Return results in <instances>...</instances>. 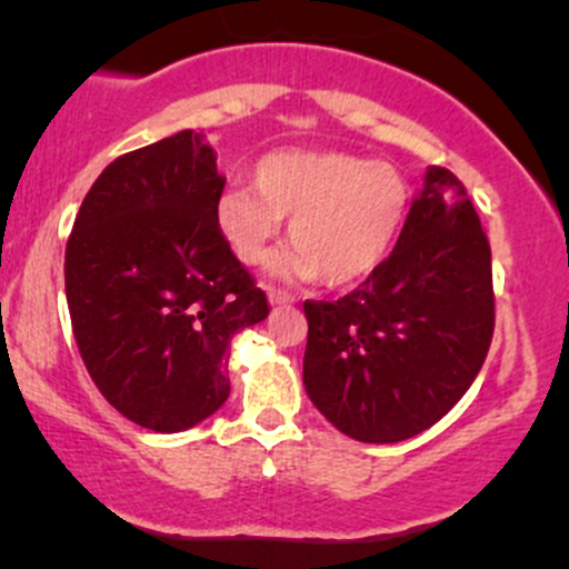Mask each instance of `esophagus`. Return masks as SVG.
Listing matches in <instances>:
<instances>
[{
	"mask_svg": "<svg viewBox=\"0 0 569 569\" xmlns=\"http://www.w3.org/2000/svg\"><path fill=\"white\" fill-rule=\"evenodd\" d=\"M267 300L272 308H283V306H291V302H295V297L283 289H267Z\"/></svg>",
	"mask_w": 569,
	"mask_h": 569,
	"instance_id": "obj_1",
	"label": "esophagus"
}]
</instances>
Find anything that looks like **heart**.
<instances>
[{"mask_svg": "<svg viewBox=\"0 0 569 569\" xmlns=\"http://www.w3.org/2000/svg\"><path fill=\"white\" fill-rule=\"evenodd\" d=\"M250 189H228L214 209L220 237L248 267L267 258L289 217V250L269 274L355 286L391 256L410 214V183L399 168L347 151L286 148L250 170Z\"/></svg>", "mask_w": 569, "mask_h": 569, "instance_id": "obj_1", "label": "heart"}]
</instances>
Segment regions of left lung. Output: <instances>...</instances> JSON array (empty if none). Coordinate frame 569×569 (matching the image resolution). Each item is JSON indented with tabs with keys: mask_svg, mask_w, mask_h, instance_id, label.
Masks as SVG:
<instances>
[{
	"mask_svg": "<svg viewBox=\"0 0 569 569\" xmlns=\"http://www.w3.org/2000/svg\"><path fill=\"white\" fill-rule=\"evenodd\" d=\"M302 311V382L332 427L399 443L438 423L479 375L496 325L490 244L460 178L427 168L386 263Z\"/></svg>",
	"mask_w": 569,
	"mask_h": 569,
	"instance_id": "obj_1",
	"label": "left lung"
}]
</instances>
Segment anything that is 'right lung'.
I'll return each mask as SVG.
<instances>
[{
  "label": "right lung",
  "mask_w": 569,
  "mask_h": 569,
  "mask_svg": "<svg viewBox=\"0 0 569 569\" xmlns=\"http://www.w3.org/2000/svg\"><path fill=\"white\" fill-rule=\"evenodd\" d=\"M226 176L192 129L123 153L82 200L66 248L79 355L120 416L183 432L226 405L233 332L269 306L214 222Z\"/></svg>",
  "instance_id": "right-lung-1"
}]
</instances>
